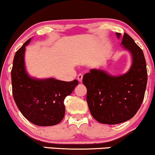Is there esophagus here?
<instances>
[{
  "label": "esophagus",
  "mask_w": 155,
  "mask_h": 155,
  "mask_svg": "<svg viewBox=\"0 0 155 155\" xmlns=\"http://www.w3.org/2000/svg\"><path fill=\"white\" fill-rule=\"evenodd\" d=\"M82 79H83V75L82 74H79L77 76V79L79 82H81L82 81Z\"/></svg>",
  "instance_id": "esophagus-1"
}]
</instances>
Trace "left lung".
Returning <instances> with one entry per match:
<instances>
[{"mask_svg": "<svg viewBox=\"0 0 155 155\" xmlns=\"http://www.w3.org/2000/svg\"><path fill=\"white\" fill-rule=\"evenodd\" d=\"M121 45L130 53L132 64L125 74H109L104 69L92 68L83 77L87 90V102L92 116L102 124H116L129 120L143 102L147 83V64L142 49L124 33Z\"/></svg>", "mask_w": 155, "mask_h": 155, "instance_id": "1", "label": "left lung"}]
</instances>
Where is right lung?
I'll return each mask as SVG.
<instances>
[{
    "instance_id": "1",
    "label": "right lung",
    "mask_w": 155,
    "mask_h": 155,
    "mask_svg": "<svg viewBox=\"0 0 155 155\" xmlns=\"http://www.w3.org/2000/svg\"><path fill=\"white\" fill-rule=\"evenodd\" d=\"M31 38L16 52L12 70V93L17 107L28 121L38 126H52L65 116L64 99L78 84L76 79L63 81L37 79L28 74L25 64V47Z\"/></svg>"
}]
</instances>
